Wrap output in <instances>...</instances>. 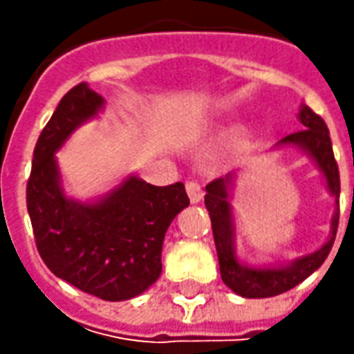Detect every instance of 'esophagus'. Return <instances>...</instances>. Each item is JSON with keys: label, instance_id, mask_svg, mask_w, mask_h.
<instances>
[{"label": "esophagus", "instance_id": "esophagus-1", "mask_svg": "<svg viewBox=\"0 0 354 354\" xmlns=\"http://www.w3.org/2000/svg\"><path fill=\"white\" fill-rule=\"evenodd\" d=\"M185 189H187V195H189L193 205L201 203V198H203V189H201V185H198L197 181H187V183H185Z\"/></svg>", "mask_w": 354, "mask_h": 354}]
</instances>
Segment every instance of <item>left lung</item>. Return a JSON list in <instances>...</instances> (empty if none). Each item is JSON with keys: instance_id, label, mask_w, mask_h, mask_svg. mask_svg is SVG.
I'll return each instance as SVG.
<instances>
[{"instance_id": "1", "label": "left lung", "mask_w": 354, "mask_h": 354, "mask_svg": "<svg viewBox=\"0 0 354 354\" xmlns=\"http://www.w3.org/2000/svg\"><path fill=\"white\" fill-rule=\"evenodd\" d=\"M299 122L304 124L301 131H295L279 140L276 147H297L304 153L315 161L319 167L321 175L325 177V183L329 193L335 197L337 211L331 218V234L327 242L319 250L313 254H307L301 258H295L293 262L286 266H264V268H254V266L242 264L236 256V225H234V214H232V191L236 183V173H228L221 179H214L207 185V195H205V207L209 211L212 225V236L214 246L218 254V266H221V278L226 286L242 297H274L279 293L288 292L301 283L307 276H311L329 252L333 248L337 226H339V193H341V181H339V167L333 156V145L329 138V129L325 126L323 118L317 116L309 106H301L299 110Z\"/></svg>"}]
</instances>
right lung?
<instances>
[{"label": "right lung", "instance_id": "right-lung-1", "mask_svg": "<svg viewBox=\"0 0 354 354\" xmlns=\"http://www.w3.org/2000/svg\"><path fill=\"white\" fill-rule=\"evenodd\" d=\"M102 108L86 82L62 96L35 145L27 211L37 250L57 278L104 301H124L157 281L165 232L189 197L183 183L156 187L136 175L90 203L64 195L55 153Z\"/></svg>", "mask_w": 354, "mask_h": 354}]
</instances>
